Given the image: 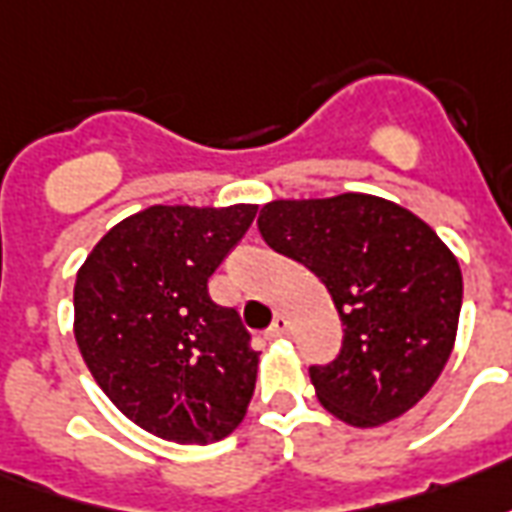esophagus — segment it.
<instances>
[{
	"mask_svg": "<svg viewBox=\"0 0 512 512\" xmlns=\"http://www.w3.org/2000/svg\"><path fill=\"white\" fill-rule=\"evenodd\" d=\"M286 333H289V319H286L283 313H278V316L272 319L270 330H267V338H283Z\"/></svg>",
	"mask_w": 512,
	"mask_h": 512,
	"instance_id": "esophagus-1",
	"label": "esophagus"
}]
</instances>
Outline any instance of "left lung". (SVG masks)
I'll list each match as a JSON object with an SVG mask.
<instances>
[{"label":"left lung","instance_id":"left-lung-1","mask_svg":"<svg viewBox=\"0 0 512 512\" xmlns=\"http://www.w3.org/2000/svg\"><path fill=\"white\" fill-rule=\"evenodd\" d=\"M259 231L327 286L341 316V354L311 368L319 404L354 428L409 412L445 371L461 316V267L439 234L371 193L270 201Z\"/></svg>","mask_w":512,"mask_h":512}]
</instances>
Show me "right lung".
<instances>
[{"label": "right lung", "instance_id": "obj_1", "mask_svg": "<svg viewBox=\"0 0 512 512\" xmlns=\"http://www.w3.org/2000/svg\"><path fill=\"white\" fill-rule=\"evenodd\" d=\"M259 204H155L119 220L78 267L73 335L108 401L149 434L210 445L242 423L259 352L207 281Z\"/></svg>", "mask_w": 512, "mask_h": 512}]
</instances>
